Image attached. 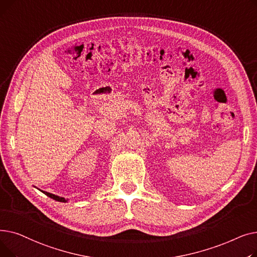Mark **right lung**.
<instances>
[{
	"instance_id": "1",
	"label": "right lung",
	"mask_w": 257,
	"mask_h": 257,
	"mask_svg": "<svg viewBox=\"0 0 257 257\" xmlns=\"http://www.w3.org/2000/svg\"><path fill=\"white\" fill-rule=\"evenodd\" d=\"M45 195H47L48 197H50V198H52V199H54L55 201H58V202H63V203H65V202H67L69 200H66V199H64L63 197H59V196H56V195H54V194H51V193H48V192H45V191H42Z\"/></svg>"
}]
</instances>
